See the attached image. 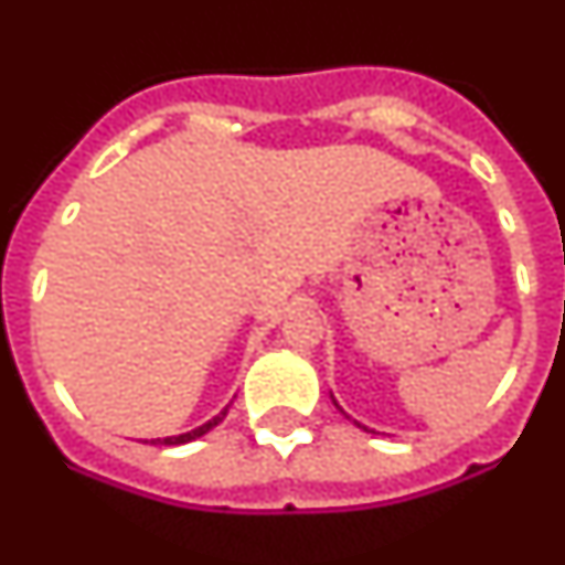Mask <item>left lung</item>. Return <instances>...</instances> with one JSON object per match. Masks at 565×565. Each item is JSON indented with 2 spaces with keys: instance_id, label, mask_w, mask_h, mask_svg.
I'll use <instances>...</instances> for the list:
<instances>
[{
  "instance_id": "obj_1",
  "label": "left lung",
  "mask_w": 565,
  "mask_h": 565,
  "mask_svg": "<svg viewBox=\"0 0 565 565\" xmlns=\"http://www.w3.org/2000/svg\"><path fill=\"white\" fill-rule=\"evenodd\" d=\"M331 402H333V404H337V411H339V413H342V416H344V418H351V416H348V413H344V411H342V407H339V402H337V398H333V393H331ZM353 424H356V427H362V430H364V433H376V430H367V427H364V424H359V422H356V418H353Z\"/></svg>"
}]
</instances>
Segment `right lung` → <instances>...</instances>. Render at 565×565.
Instances as JSON below:
<instances>
[{"label": "right lung", "instance_id": "right-lung-1", "mask_svg": "<svg viewBox=\"0 0 565 565\" xmlns=\"http://www.w3.org/2000/svg\"><path fill=\"white\" fill-rule=\"evenodd\" d=\"M226 413H228V404H226V407H223L221 413H217V416L209 418L206 424H201V427H194V430H189V433H181V436L152 438V444H163V447H174V444H189V441H194V438H201V436H206L209 430H214V427H217V424H221L223 418H226Z\"/></svg>", "mask_w": 565, "mask_h": 565}]
</instances>
